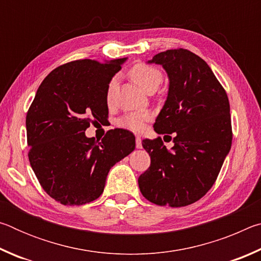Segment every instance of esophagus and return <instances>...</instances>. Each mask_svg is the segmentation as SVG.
<instances>
[{"mask_svg":"<svg viewBox=\"0 0 261 261\" xmlns=\"http://www.w3.org/2000/svg\"><path fill=\"white\" fill-rule=\"evenodd\" d=\"M136 147L137 148L143 147V145H141V138H140V137H138V136L136 137Z\"/></svg>","mask_w":261,"mask_h":261,"instance_id":"esophagus-1","label":"esophagus"}]
</instances>
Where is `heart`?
<instances>
[{"instance_id":"b5f03b06","label":"heart","mask_w":261,"mask_h":261,"mask_svg":"<svg viewBox=\"0 0 261 261\" xmlns=\"http://www.w3.org/2000/svg\"><path fill=\"white\" fill-rule=\"evenodd\" d=\"M130 76L134 81L138 84V85L146 91L148 87L151 86H158L160 85L162 82V72L160 70L151 67L147 64H136L134 68L131 69ZM117 86V79L113 78L110 81L108 88H107V101L110 102L114 98L115 90ZM149 118H151V114L146 112H134L126 114L123 116L120 121H118V125L124 127V129L140 132L144 130L145 123H146Z\"/></svg>"}]
</instances>
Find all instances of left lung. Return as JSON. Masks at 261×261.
Returning <instances> with one entry per match:
<instances>
[{
    "label": "left lung",
    "mask_w": 261,
    "mask_h": 261,
    "mask_svg": "<svg viewBox=\"0 0 261 261\" xmlns=\"http://www.w3.org/2000/svg\"><path fill=\"white\" fill-rule=\"evenodd\" d=\"M148 63L162 65L169 78L153 126L159 135L174 134V146L168 151L160 137L143 140L151 166L139 176V189L153 204L188 206L213 187L230 151L229 100L208 64L190 50L159 53Z\"/></svg>",
    "instance_id": "obj_1"
}]
</instances>
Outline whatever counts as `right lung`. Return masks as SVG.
<instances>
[{
	"label": "right lung",
	"mask_w": 261,
	"mask_h": 261,
	"mask_svg": "<svg viewBox=\"0 0 261 261\" xmlns=\"http://www.w3.org/2000/svg\"><path fill=\"white\" fill-rule=\"evenodd\" d=\"M125 59L78 60L43 79L26 115L29 160L42 189L63 205H84L103 192L110 168L134 151L130 131L87 138L92 122L108 116L107 88Z\"/></svg>",
	"instance_id": "add662e5"
}]
</instances>
